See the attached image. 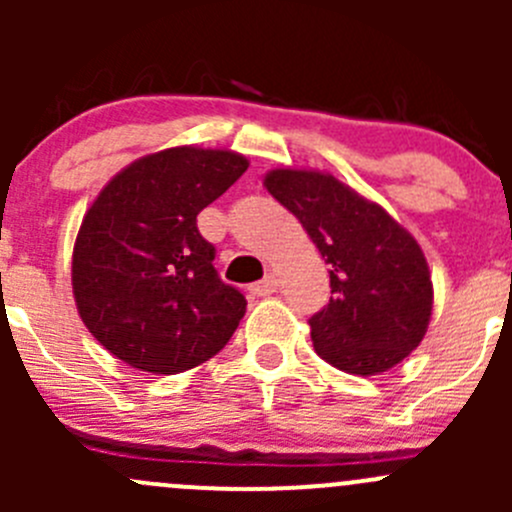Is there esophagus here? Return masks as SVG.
Instances as JSON below:
<instances>
[{
    "label": "esophagus",
    "mask_w": 512,
    "mask_h": 512,
    "mask_svg": "<svg viewBox=\"0 0 512 512\" xmlns=\"http://www.w3.org/2000/svg\"><path fill=\"white\" fill-rule=\"evenodd\" d=\"M250 292L255 294V297H270L272 292H277V275H275V272H267V275L262 277L260 282H255V285L250 287Z\"/></svg>",
    "instance_id": "34e87169"
}]
</instances>
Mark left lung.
<instances>
[{
  "label": "left lung",
  "mask_w": 512,
  "mask_h": 512,
  "mask_svg": "<svg viewBox=\"0 0 512 512\" xmlns=\"http://www.w3.org/2000/svg\"><path fill=\"white\" fill-rule=\"evenodd\" d=\"M265 188L329 265L334 297L309 319L314 352L356 376L401 364L421 344L433 309L431 272L411 232L329 173L277 168Z\"/></svg>",
  "instance_id": "left-lung-1"
}]
</instances>
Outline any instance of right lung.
<instances>
[{
  "label": "right lung",
  "mask_w": 512,
  "mask_h": 512,
  "mask_svg": "<svg viewBox=\"0 0 512 512\" xmlns=\"http://www.w3.org/2000/svg\"><path fill=\"white\" fill-rule=\"evenodd\" d=\"M247 165L218 148H165L113 175L86 210L71 262L76 309L96 342L133 369H193L245 317L242 292L213 267L198 213Z\"/></svg>",
  "instance_id": "add662e5"
}]
</instances>
